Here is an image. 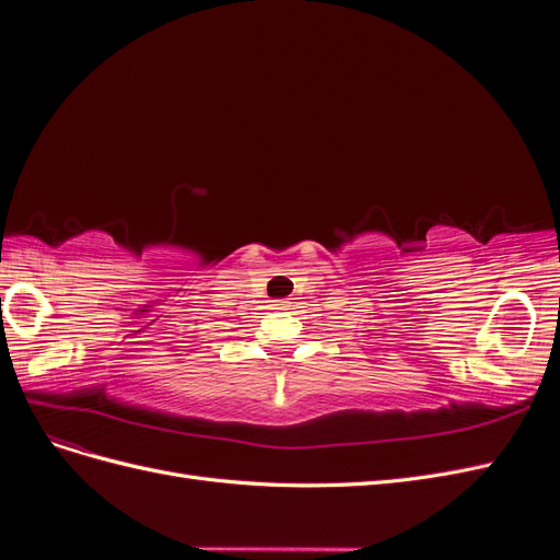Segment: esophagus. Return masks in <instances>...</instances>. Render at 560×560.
Instances as JSON below:
<instances>
[{
    "label": "esophagus",
    "mask_w": 560,
    "mask_h": 560,
    "mask_svg": "<svg viewBox=\"0 0 560 560\" xmlns=\"http://www.w3.org/2000/svg\"><path fill=\"white\" fill-rule=\"evenodd\" d=\"M270 306H273V311H287V308H290V301L276 299V301H270Z\"/></svg>",
    "instance_id": "esophagus-1"
}]
</instances>
